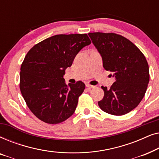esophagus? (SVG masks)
<instances>
[{"mask_svg":"<svg viewBox=\"0 0 159 159\" xmlns=\"http://www.w3.org/2000/svg\"><path fill=\"white\" fill-rule=\"evenodd\" d=\"M86 87H87V88H88V89H91V88H94L95 86H93V85H91V84L87 83V84H86Z\"/></svg>","mask_w":159,"mask_h":159,"instance_id":"obj_1","label":"esophagus"}]
</instances>
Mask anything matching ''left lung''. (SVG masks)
I'll list each match as a JSON object with an SVG mask.
<instances>
[{
  "instance_id": "left-lung-1",
  "label": "left lung",
  "mask_w": 159,
  "mask_h": 159,
  "mask_svg": "<svg viewBox=\"0 0 159 159\" xmlns=\"http://www.w3.org/2000/svg\"><path fill=\"white\" fill-rule=\"evenodd\" d=\"M88 35L103 59L106 71L114 73L116 81L109 89L102 86L103 98L99 107L108 114L121 116L139 105L149 82L146 58L134 43L120 34L90 32Z\"/></svg>"
}]
</instances>
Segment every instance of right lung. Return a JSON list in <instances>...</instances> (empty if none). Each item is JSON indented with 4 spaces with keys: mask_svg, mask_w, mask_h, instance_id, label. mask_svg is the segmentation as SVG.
Wrapping results in <instances>:
<instances>
[{
    "mask_svg": "<svg viewBox=\"0 0 159 159\" xmlns=\"http://www.w3.org/2000/svg\"><path fill=\"white\" fill-rule=\"evenodd\" d=\"M87 34H56L34 45L21 66L19 88L28 108L40 120L55 125L75 111L85 85L63 78L80 50L90 45Z\"/></svg>",
    "mask_w": 159,
    "mask_h": 159,
    "instance_id": "obj_1",
    "label": "right lung"
}]
</instances>
